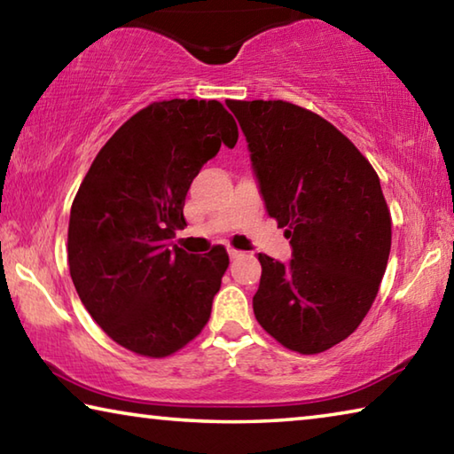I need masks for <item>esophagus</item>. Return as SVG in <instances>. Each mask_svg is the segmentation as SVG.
<instances>
[{
  "label": "esophagus",
  "instance_id": "esophagus-1",
  "mask_svg": "<svg viewBox=\"0 0 454 454\" xmlns=\"http://www.w3.org/2000/svg\"><path fill=\"white\" fill-rule=\"evenodd\" d=\"M228 256L230 258H242L244 252L242 250H236V248H228Z\"/></svg>",
  "mask_w": 454,
  "mask_h": 454
}]
</instances>
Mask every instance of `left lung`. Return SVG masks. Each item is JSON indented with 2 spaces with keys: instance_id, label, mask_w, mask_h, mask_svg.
Returning <instances> with one entry per match:
<instances>
[{
  "instance_id": "obj_1",
  "label": "left lung",
  "mask_w": 454,
  "mask_h": 454,
  "mask_svg": "<svg viewBox=\"0 0 454 454\" xmlns=\"http://www.w3.org/2000/svg\"><path fill=\"white\" fill-rule=\"evenodd\" d=\"M250 150L266 210L292 260L262 264L254 314L288 350L318 355L371 310L390 254L393 222L379 174L347 136L282 99H228Z\"/></svg>"
}]
</instances>
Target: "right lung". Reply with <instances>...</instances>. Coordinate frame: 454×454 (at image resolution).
I'll list each match as a JSON object with an SVG mask.
<instances>
[{"label": "right lung", "mask_w": 454, "mask_h": 454, "mask_svg": "<svg viewBox=\"0 0 454 454\" xmlns=\"http://www.w3.org/2000/svg\"><path fill=\"white\" fill-rule=\"evenodd\" d=\"M238 126L216 99L145 106L98 152L80 184L67 228V264L80 301L120 347L164 358L210 318L230 264L224 246L196 256L172 246L184 200Z\"/></svg>", "instance_id": "right-lung-1"}]
</instances>
